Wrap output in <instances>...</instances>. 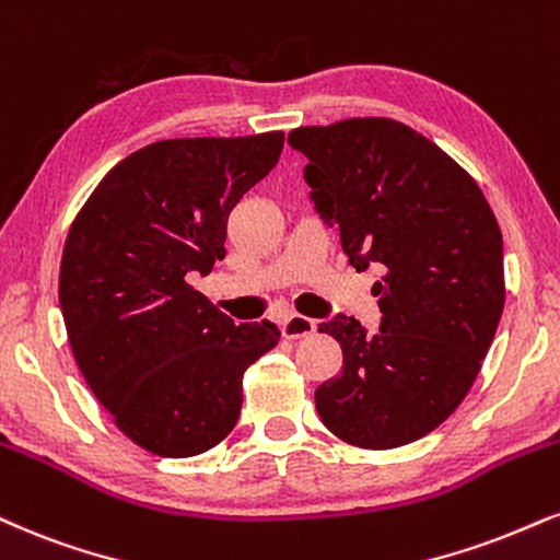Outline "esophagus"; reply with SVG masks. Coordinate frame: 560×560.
Listing matches in <instances>:
<instances>
[{"mask_svg": "<svg viewBox=\"0 0 560 560\" xmlns=\"http://www.w3.org/2000/svg\"><path fill=\"white\" fill-rule=\"evenodd\" d=\"M284 336L289 339H302V336H310L315 334V328H318V323L313 318H307V315H300V313H292L289 318L284 320Z\"/></svg>", "mask_w": 560, "mask_h": 560, "instance_id": "esophagus-1", "label": "esophagus"}]
</instances>
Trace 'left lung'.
I'll return each mask as SVG.
<instances>
[{
	"mask_svg": "<svg viewBox=\"0 0 560 560\" xmlns=\"http://www.w3.org/2000/svg\"><path fill=\"white\" fill-rule=\"evenodd\" d=\"M323 219L375 284L381 331L331 318L345 365L315 390L323 425L357 448H399L446 422L469 394L503 302V237L477 182L433 140L388 117L289 132Z\"/></svg>",
	"mask_w": 560,
	"mask_h": 560,
	"instance_id": "1",
	"label": "left lung"
}]
</instances>
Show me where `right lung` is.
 <instances>
[{
	"mask_svg": "<svg viewBox=\"0 0 560 560\" xmlns=\"http://www.w3.org/2000/svg\"><path fill=\"white\" fill-rule=\"evenodd\" d=\"M284 132L159 140L98 182L67 232V339L114 425L151 454L187 459L232 433L245 370L279 345L195 292L224 258L226 219L273 170Z\"/></svg>",
	"mask_w": 560,
	"mask_h": 560,
	"instance_id": "right-lung-1",
	"label": "right lung"
}]
</instances>
